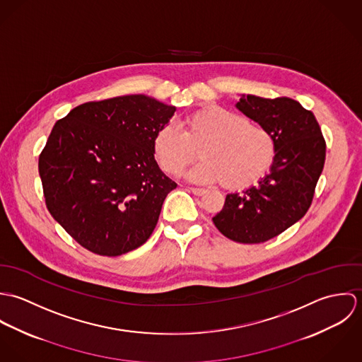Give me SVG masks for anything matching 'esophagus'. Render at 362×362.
I'll list each match as a JSON object with an SVG mask.
<instances>
[{
	"instance_id": "1",
	"label": "esophagus",
	"mask_w": 362,
	"mask_h": 362,
	"mask_svg": "<svg viewBox=\"0 0 362 362\" xmlns=\"http://www.w3.org/2000/svg\"><path fill=\"white\" fill-rule=\"evenodd\" d=\"M189 191L194 194V195H197V197H202V195H205L206 194V189H204V188H189Z\"/></svg>"
}]
</instances>
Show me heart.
<instances>
[{"label":"heart","mask_w":362,"mask_h":362,"mask_svg":"<svg viewBox=\"0 0 362 362\" xmlns=\"http://www.w3.org/2000/svg\"><path fill=\"white\" fill-rule=\"evenodd\" d=\"M182 127L181 131L174 124H164L152 141L157 164L170 175H180L199 151L204 160L188 173L191 181L244 189L263 178L274 161L272 134L224 107L197 110L185 117Z\"/></svg>","instance_id":"1"}]
</instances>
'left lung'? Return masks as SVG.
Returning a JSON list of instances; mask_svg holds the SVG:
<instances>
[{
    "label": "left lung",
    "instance_id": "1",
    "mask_svg": "<svg viewBox=\"0 0 362 362\" xmlns=\"http://www.w3.org/2000/svg\"><path fill=\"white\" fill-rule=\"evenodd\" d=\"M235 107L272 134L276 156L258 185L228 194L211 220L227 238L259 244L281 234L308 211L323 170L326 142L313 112L290 98L241 95Z\"/></svg>",
    "mask_w": 362,
    "mask_h": 362
}]
</instances>
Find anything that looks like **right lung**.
Instances as JSON below:
<instances>
[{
  "label": "right lung",
  "instance_id": "obj_1",
  "mask_svg": "<svg viewBox=\"0 0 362 362\" xmlns=\"http://www.w3.org/2000/svg\"><path fill=\"white\" fill-rule=\"evenodd\" d=\"M174 112L128 95L81 104L55 122L39 174L54 220L83 248L118 257L152 235L177 187L156 163L152 141Z\"/></svg>",
  "mask_w": 362,
  "mask_h": 362
}]
</instances>
